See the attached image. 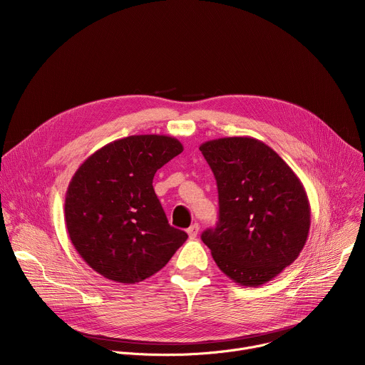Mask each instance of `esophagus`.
Listing matches in <instances>:
<instances>
[{"label":"esophagus","instance_id":"esophagus-1","mask_svg":"<svg viewBox=\"0 0 365 365\" xmlns=\"http://www.w3.org/2000/svg\"><path fill=\"white\" fill-rule=\"evenodd\" d=\"M187 234L190 238H196V235L199 234V225L197 224H192L189 228H187Z\"/></svg>","mask_w":365,"mask_h":365}]
</instances>
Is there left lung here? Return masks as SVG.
Wrapping results in <instances>:
<instances>
[{
    "mask_svg": "<svg viewBox=\"0 0 365 365\" xmlns=\"http://www.w3.org/2000/svg\"><path fill=\"white\" fill-rule=\"evenodd\" d=\"M218 186L220 220L202 232L217 266L241 286H262L303 250L310 206L299 178L280 155L252 137L200 144Z\"/></svg>",
    "mask_w": 365,
    "mask_h": 365,
    "instance_id": "left-lung-1",
    "label": "left lung"
}]
</instances>
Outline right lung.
Wrapping results in <instances>:
<instances>
[{
	"label": "right lung",
	"instance_id": "1",
	"mask_svg": "<svg viewBox=\"0 0 365 365\" xmlns=\"http://www.w3.org/2000/svg\"><path fill=\"white\" fill-rule=\"evenodd\" d=\"M183 151L179 140L144 134L115 140L75 172L65 199L69 238L96 273L133 284L163 269L187 234L169 225L153 178Z\"/></svg>",
	"mask_w": 365,
	"mask_h": 365
}]
</instances>
